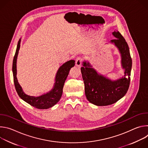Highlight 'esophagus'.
Returning a JSON list of instances; mask_svg holds the SVG:
<instances>
[{
  "instance_id": "34e87169",
  "label": "esophagus",
  "mask_w": 148,
  "mask_h": 148,
  "mask_svg": "<svg viewBox=\"0 0 148 148\" xmlns=\"http://www.w3.org/2000/svg\"><path fill=\"white\" fill-rule=\"evenodd\" d=\"M82 64V57H78L75 60V65L77 67H81Z\"/></svg>"
}]
</instances>
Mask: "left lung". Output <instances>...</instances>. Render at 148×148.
I'll use <instances>...</instances> for the list:
<instances>
[{"instance_id": "obj_1", "label": "left lung", "mask_w": 148, "mask_h": 148, "mask_svg": "<svg viewBox=\"0 0 148 148\" xmlns=\"http://www.w3.org/2000/svg\"><path fill=\"white\" fill-rule=\"evenodd\" d=\"M112 34L116 38L111 42L115 44L121 54L124 77L116 81H111L98 75L89 62L86 61L83 62V67L81 68L86 97L91 103L98 106H106L117 102L127 92L130 84L132 58L128 45L119 32L115 31Z\"/></svg>"}]
</instances>
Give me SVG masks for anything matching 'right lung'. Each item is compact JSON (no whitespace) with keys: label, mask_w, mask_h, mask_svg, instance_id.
<instances>
[{"label":"right lung","mask_w":148,"mask_h":148,"mask_svg":"<svg viewBox=\"0 0 148 148\" xmlns=\"http://www.w3.org/2000/svg\"><path fill=\"white\" fill-rule=\"evenodd\" d=\"M20 39L19 40L17 46L12 66L13 81L18 96L25 101L31 105L32 106L38 109H47L51 108L59 101L62 95V89L65 81L69 74L71 68L74 67L75 65V61L70 60L60 67L56 74L54 87L51 91L46 94L37 97L29 96L23 92L16 77V60L20 49Z\"/></svg>","instance_id":"right-lung-1"}]
</instances>
